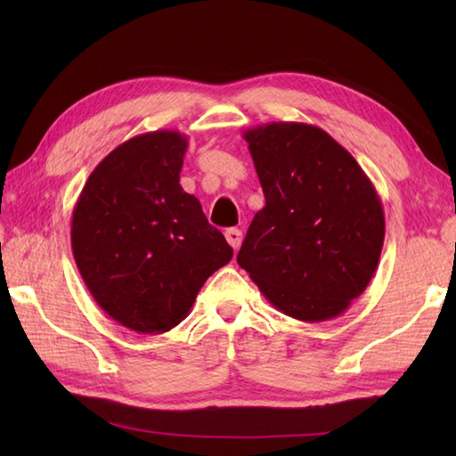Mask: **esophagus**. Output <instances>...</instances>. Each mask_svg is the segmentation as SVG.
Wrapping results in <instances>:
<instances>
[{"label":"esophagus","mask_w":456,"mask_h":456,"mask_svg":"<svg viewBox=\"0 0 456 456\" xmlns=\"http://www.w3.org/2000/svg\"><path fill=\"white\" fill-rule=\"evenodd\" d=\"M225 239H227V243L233 247L235 250L240 247V243H243V231L240 229H227L225 231Z\"/></svg>","instance_id":"obj_1"}]
</instances>
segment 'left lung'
<instances>
[{
  "label": "left lung",
  "mask_w": 456,
  "mask_h": 456,
  "mask_svg": "<svg viewBox=\"0 0 456 456\" xmlns=\"http://www.w3.org/2000/svg\"><path fill=\"white\" fill-rule=\"evenodd\" d=\"M265 191L239 250L260 292L297 322L346 312L376 273L384 209L361 164L315 125L273 121L243 133Z\"/></svg>",
  "instance_id": "8db88e82"
}]
</instances>
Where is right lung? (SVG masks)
<instances>
[{
	"label": "right lung",
	"mask_w": 456,
	"mask_h": 456,
	"mask_svg": "<svg viewBox=\"0 0 456 456\" xmlns=\"http://www.w3.org/2000/svg\"><path fill=\"white\" fill-rule=\"evenodd\" d=\"M188 137L151 131L113 149L72 211V255L105 314L144 335L188 317L206 280L233 258L198 198L180 186Z\"/></svg>",
	"instance_id": "add662e5"
}]
</instances>
